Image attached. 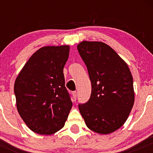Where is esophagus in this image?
Returning a JSON list of instances; mask_svg holds the SVG:
<instances>
[{"mask_svg": "<svg viewBox=\"0 0 153 153\" xmlns=\"http://www.w3.org/2000/svg\"><path fill=\"white\" fill-rule=\"evenodd\" d=\"M73 99H74V100L75 101L76 100V98H77V92L76 91H73Z\"/></svg>", "mask_w": 153, "mask_h": 153, "instance_id": "esophagus-1", "label": "esophagus"}]
</instances>
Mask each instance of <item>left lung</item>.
<instances>
[{
	"label": "left lung",
	"instance_id": "obj_1",
	"mask_svg": "<svg viewBox=\"0 0 153 153\" xmlns=\"http://www.w3.org/2000/svg\"><path fill=\"white\" fill-rule=\"evenodd\" d=\"M91 82L90 99L79 105L87 127L101 134L119 129L134 103L129 67L111 47L102 42L82 41L77 46Z\"/></svg>",
	"mask_w": 153,
	"mask_h": 153
}]
</instances>
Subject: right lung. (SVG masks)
<instances>
[{"instance_id": "1", "label": "right lung", "mask_w": 153, "mask_h": 153, "mask_svg": "<svg viewBox=\"0 0 153 153\" xmlns=\"http://www.w3.org/2000/svg\"><path fill=\"white\" fill-rule=\"evenodd\" d=\"M69 52V45L41 47L16 78L17 110L35 133L52 134L65 126L73 106L63 74Z\"/></svg>"}]
</instances>
